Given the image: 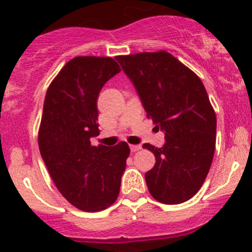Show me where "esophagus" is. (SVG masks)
Instances as JSON below:
<instances>
[{
    "label": "esophagus",
    "mask_w": 252,
    "mask_h": 252,
    "mask_svg": "<svg viewBox=\"0 0 252 252\" xmlns=\"http://www.w3.org/2000/svg\"><path fill=\"white\" fill-rule=\"evenodd\" d=\"M140 149H141L140 145H130V151L131 152H136V151H139Z\"/></svg>",
    "instance_id": "1"
}]
</instances>
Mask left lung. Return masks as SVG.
<instances>
[{
  "label": "left lung",
  "mask_w": 252,
  "mask_h": 252,
  "mask_svg": "<svg viewBox=\"0 0 252 252\" xmlns=\"http://www.w3.org/2000/svg\"><path fill=\"white\" fill-rule=\"evenodd\" d=\"M133 81L146 117L164 131L166 144L144 149L156 163L145 174L157 201L177 205L200 190L212 164L217 119L200 78L167 51L117 56Z\"/></svg>",
  "instance_id": "left-lung-1"
}]
</instances>
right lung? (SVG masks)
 <instances>
[{"mask_svg":"<svg viewBox=\"0 0 252 252\" xmlns=\"http://www.w3.org/2000/svg\"><path fill=\"white\" fill-rule=\"evenodd\" d=\"M121 72L111 57L78 56L47 89L39 128L40 154L64 199L85 212L106 210L117 200L130 154L128 144L93 146L98 130L97 98Z\"/></svg>","mask_w":252,"mask_h":252,"instance_id":"obj_1","label":"right lung"}]
</instances>
